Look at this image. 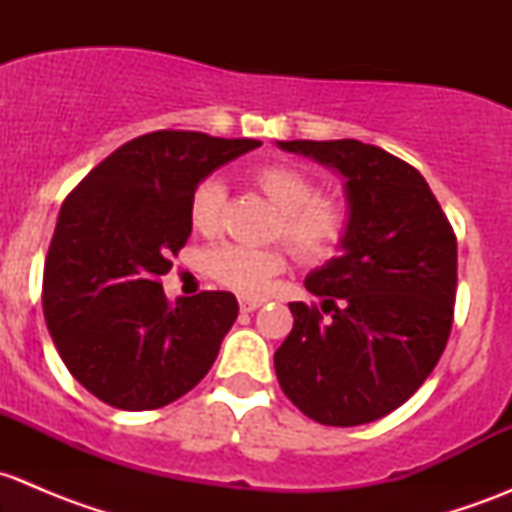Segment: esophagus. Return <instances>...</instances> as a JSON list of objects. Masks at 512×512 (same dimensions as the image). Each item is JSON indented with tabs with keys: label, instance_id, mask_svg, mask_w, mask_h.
I'll return each instance as SVG.
<instances>
[{
	"label": "esophagus",
	"instance_id": "1",
	"mask_svg": "<svg viewBox=\"0 0 512 512\" xmlns=\"http://www.w3.org/2000/svg\"><path fill=\"white\" fill-rule=\"evenodd\" d=\"M262 304H265V299H260V297H240L242 312H255V309L262 307Z\"/></svg>",
	"mask_w": 512,
	"mask_h": 512
}]
</instances>
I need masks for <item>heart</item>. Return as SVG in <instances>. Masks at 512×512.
Here are the masks:
<instances>
[{
	"instance_id": "obj_1",
	"label": "heart",
	"mask_w": 512,
	"mask_h": 512,
	"mask_svg": "<svg viewBox=\"0 0 512 512\" xmlns=\"http://www.w3.org/2000/svg\"><path fill=\"white\" fill-rule=\"evenodd\" d=\"M250 180L280 210L275 235L287 242L304 265H322L347 242L352 230V205L339 195H319V185L307 170L292 163H260ZM225 185L215 175L200 180L188 200V220L200 235H215L223 227ZM203 270L218 285L242 294L262 292L272 277L285 270L280 247L215 245L205 252Z\"/></svg>"
}]
</instances>
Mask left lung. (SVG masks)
I'll use <instances>...</instances> for the list:
<instances>
[{"label":"left lung","mask_w":512,"mask_h":512,"mask_svg":"<svg viewBox=\"0 0 512 512\" xmlns=\"http://www.w3.org/2000/svg\"><path fill=\"white\" fill-rule=\"evenodd\" d=\"M347 178L352 230L344 255L304 280L322 304L292 302L275 352L282 391L324 426H361L416 394L446 349L458 242L423 175L384 148L280 141Z\"/></svg>","instance_id":"8db88e82"}]
</instances>
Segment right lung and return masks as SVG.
<instances>
[{
    "label": "right lung",
    "mask_w": 512,
    "mask_h": 512,
    "mask_svg": "<svg viewBox=\"0 0 512 512\" xmlns=\"http://www.w3.org/2000/svg\"><path fill=\"white\" fill-rule=\"evenodd\" d=\"M257 146L153 131L123 143L66 195L44 262V319L66 369L103 404L160 409L213 366L237 299L200 292L173 304L160 275L193 230L195 185Z\"/></svg>",
    "instance_id": "add662e5"
}]
</instances>
